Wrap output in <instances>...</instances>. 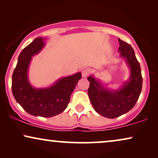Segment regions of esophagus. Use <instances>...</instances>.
<instances>
[{"label": "esophagus", "mask_w": 158, "mask_h": 158, "mask_svg": "<svg viewBox=\"0 0 158 158\" xmlns=\"http://www.w3.org/2000/svg\"><path fill=\"white\" fill-rule=\"evenodd\" d=\"M90 73H91V70L89 68H86L84 69V70L82 71V76L83 77H86L89 75Z\"/></svg>", "instance_id": "esophagus-1"}]
</instances>
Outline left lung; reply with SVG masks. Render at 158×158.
Segmentation results:
<instances>
[{
    "mask_svg": "<svg viewBox=\"0 0 158 158\" xmlns=\"http://www.w3.org/2000/svg\"><path fill=\"white\" fill-rule=\"evenodd\" d=\"M120 57L124 58L130 69L129 81L118 90L107 89L94 76L88 77L90 82L88 94L95 111L109 118H117L135 106L142 91V77L139 62L130 44L118 39Z\"/></svg>",
    "mask_w": 158,
    "mask_h": 158,
    "instance_id": "obj_1",
    "label": "left lung"
}]
</instances>
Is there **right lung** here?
I'll use <instances>...</instances> for the list:
<instances>
[{"instance_id":"add662e5","label":"right lung","mask_w":158,"mask_h":158,"mask_svg":"<svg viewBox=\"0 0 158 158\" xmlns=\"http://www.w3.org/2000/svg\"><path fill=\"white\" fill-rule=\"evenodd\" d=\"M44 38H36L21 51L12 75V93L27 113L35 116L52 117L64 111L81 73L60 78L50 87L34 88L28 79V68L32 56L44 46Z\"/></svg>"}]
</instances>
